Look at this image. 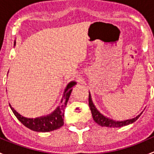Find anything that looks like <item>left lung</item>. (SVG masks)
<instances>
[{"mask_svg": "<svg viewBox=\"0 0 154 154\" xmlns=\"http://www.w3.org/2000/svg\"><path fill=\"white\" fill-rule=\"evenodd\" d=\"M88 104H89L90 109H91V115H92L93 119H94V122L99 125L101 127H124V126L128 125L130 124L133 123V122H136L138 119L139 118V116H141L139 115L138 116H136V118L132 119H128V120L125 121H122V122H119V121H115L113 119H110L109 118L106 117L103 115H102L98 110L97 109L93 103L92 100H91V94H88Z\"/></svg>", "mask_w": 154, "mask_h": 154, "instance_id": "1", "label": "left lung"}]
</instances>
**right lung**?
I'll return each mask as SVG.
<instances>
[{
    "label": "right lung",
    "mask_w": 154,
    "mask_h": 154,
    "mask_svg": "<svg viewBox=\"0 0 154 154\" xmlns=\"http://www.w3.org/2000/svg\"><path fill=\"white\" fill-rule=\"evenodd\" d=\"M14 44L15 45V41ZM77 83L74 81L70 82L65 89L63 97L61 100V106H58L53 112L45 116L35 118V119H28L24 116H21L18 112H17L14 108H12L10 104V106L12 109V112L15 116V117L21 122L26 127L36 132H50L53 130H57L60 128L64 125V112L68 100L71 95L73 86H75Z\"/></svg>",
    "instance_id": "add662e5"
}]
</instances>
